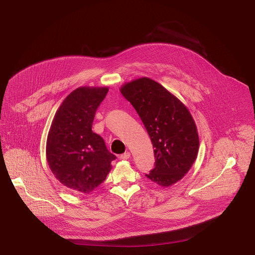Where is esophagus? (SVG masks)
I'll return each instance as SVG.
<instances>
[{
    "label": "esophagus",
    "mask_w": 255,
    "mask_h": 255,
    "mask_svg": "<svg viewBox=\"0 0 255 255\" xmlns=\"http://www.w3.org/2000/svg\"><path fill=\"white\" fill-rule=\"evenodd\" d=\"M130 155H131V154H130V152H128V151H126V152H125V153H123V154H121V156H120V158H121V159H124V160H125V159H128V158H130Z\"/></svg>",
    "instance_id": "1"
}]
</instances>
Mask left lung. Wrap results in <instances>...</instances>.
Instances as JSON below:
<instances>
[{"label":"left lung","mask_w":255,"mask_h":255,"mask_svg":"<svg viewBox=\"0 0 255 255\" xmlns=\"http://www.w3.org/2000/svg\"><path fill=\"white\" fill-rule=\"evenodd\" d=\"M120 91L134 107L153 145L155 166L145 175L164 188L177 183L192 167L199 149L197 126L188 108L148 78L125 84Z\"/></svg>","instance_id":"1"}]
</instances>
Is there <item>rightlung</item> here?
I'll list each match as a JSON object with an SVG mask.
<instances>
[{
  "mask_svg": "<svg viewBox=\"0 0 255 255\" xmlns=\"http://www.w3.org/2000/svg\"><path fill=\"white\" fill-rule=\"evenodd\" d=\"M108 88L82 87L71 92L54 116L46 142L49 167L60 183L90 194L106 179L116 156L104 139L92 131L98 107Z\"/></svg>",
  "mask_w": 255,
  "mask_h": 255,
  "instance_id": "1",
  "label": "right lung"
}]
</instances>
